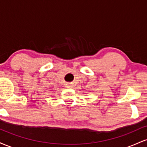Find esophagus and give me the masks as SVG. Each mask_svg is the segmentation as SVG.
I'll return each mask as SVG.
<instances>
[{
  "instance_id": "1",
  "label": "esophagus",
  "mask_w": 147,
  "mask_h": 147,
  "mask_svg": "<svg viewBox=\"0 0 147 147\" xmlns=\"http://www.w3.org/2000/svg\"><path fill=\"white\" fill-rule=\"evenodd\" d=\"M66 86H67V87H70V84H67V85H66Z\"/></svg>"
}]
</instances>
